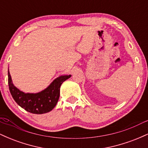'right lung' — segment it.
Returning <instances> with one entry per match:
<instances>
[{
  "label": "right lung",
  "instance_id": "obj_1",
  "mask_svg": "<svg viewBox=\"0 0 148 148\" xmlns=\"http://www.w3.org/2000/svg\"><path fill=\"white\" fill-rule=\"evenodd\" d=\"M71 75H62L51 83L45 90L37 93H25L13 84L8 69V85L13 99L26 111L34 114H43L52 111L56 106L60 97V88L62 83Z\"/></svg>",
  "mask_w": 148,
  "mask_h": 148
}]
</instances>
